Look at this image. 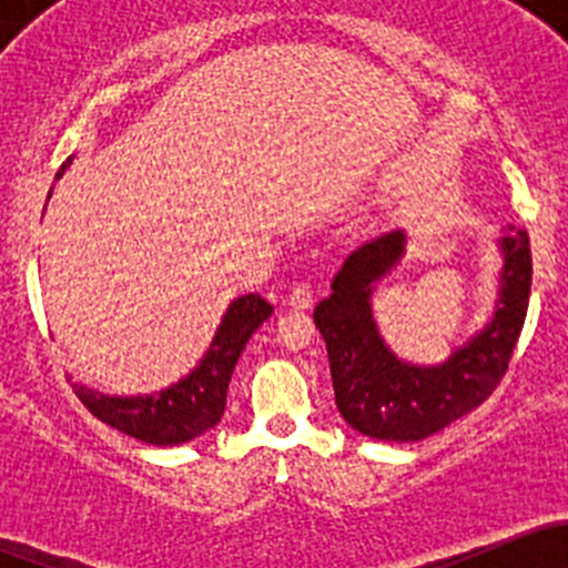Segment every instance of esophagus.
<instances>
[{"instance_id":"34e87169","label":"esophagus","mask_w":568,"mask_h":568,"mask_svg":"<svg viewBox=\"0 0 568 568\" xmlns=\"http://www.w3.org/2000/svg\"><path fill=\"white\" fill-rule=\"evenodd\" d=\"M311 305H313L311 285H305V283L294 285V288H291V294H288V307H291V311H307V307H311Z\"/></svg>"}]
</instances>
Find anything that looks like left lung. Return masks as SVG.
<instances>
[{
    "mask_svg": "<svg viewBox=\"0 0 568 568\" xmlns=\"http://www.w3.org/2000/svg\"><path fill=\"white\" fill-rule=\"evenodd\" d=\"M404 242V231H390L359 244L332 280V294L313 311L343 420L387 443L432 437L495 393L528 316L532 280L528 233H508L500 239V294L489 324L445 363H404L382 341L371 311L374 285L400 261Z\"/></svg>",
    "mask_w": 568,
    "mask_h": 568,
    "instance_id": "1",
    "label": "left lung"
}]
</instances>
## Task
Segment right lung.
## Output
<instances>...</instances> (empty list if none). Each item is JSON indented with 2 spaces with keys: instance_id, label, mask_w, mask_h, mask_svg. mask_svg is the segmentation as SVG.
<instances>
[{
  "instance_id": "add662e5",
  "label": "right lung",
  "mask_w": 568,
  "mask_h": 568,
  "mask_svg": "<svg viewBox=\"0 0 568 568\" xmlns=\"http://www.w3.org/2000/svg\"><path fill=\"white\" fill-rule=\"evenodd\" d=\"M68 164L71 159L62 164L57 178L65 173ZM272 311L274 307L257 294H244L233 300L197 368L168 390L125 395V398L90 390L88 385H73V390L99 420L129 437L142 439L148 445L189 443L222 420L233 368H236L252 332L272 316Z\"/></svg>"
}]
</instances>
